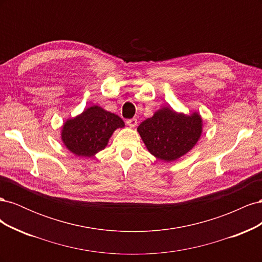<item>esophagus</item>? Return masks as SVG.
<instances>
[{
  "label": "esophagus",
  "mask_w": 262,
  "mask_h": 262,
  "mask_svg": "<svg viewBox=\"0 0 262 262\" xmlns=\"http://www.w3.org/2000/svg\"><path fill=\"white\" fill-rule=\"evenodd\" d=\"M126 124H128L129 126H131V128H134V126L138 124V120H137L136 118L128 119V120H126Z\"/></svg>",
  "instance_id": "34e87169"
}]
</instances>
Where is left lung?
<instances>
[{"label": "left lung", "instance_id": "8db88e82", "mask_svg": "<svg viewBox=\"0 0 262 262\" xmlns=\"http://www.w3.org/2000/svg\"><path fill=\"white\" fill-rule=\"evenodd\" d=\"M138 131L150 154L170 162L195 145L202 132V120L198 114L185 116L163 108L142 122Z\"/></svg>", "mask_w": 262, "mask_h": 262}]
</instances>
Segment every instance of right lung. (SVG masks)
<instances>
[{"label":"right lung","instance_id":"right-lung-1","mask_svg":"<svg viewBox=\"0 0 262 262\" xmlns=\"http://www.w3.org/2000/svg\"><path fill=\"white\" fill-rule=\"evenodd\" d=\"M123 125L120 117L93 106L66 122L62 129V141L75 155L90 157L104 149L113 132Z\"/></svg>","mask_w":262,"mask_h":262}]
</instances>
